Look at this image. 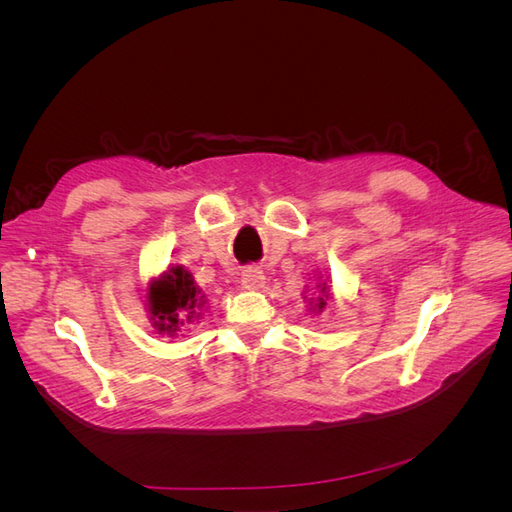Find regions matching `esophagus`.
<instances>
[{
    "label": "esophagus",
    "mask_w": 512,
    "mask_h": 512,
    "mask_svg": "<svg viewBox=\"0 0 512 512\" xmlns=\"http://www.w3.org/2000/svg\"><path fill=\"white\" fill-rule=\"evenodd\" d=\"M265 273H262L260 269H256V267H250V269H245L243 273H241V286L245 288V290H260V288H265Z\"/></svg>",
    "instance_id": "34e87169"
}]
</instances>
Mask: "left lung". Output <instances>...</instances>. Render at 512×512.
Listing matches in <instances>:
<instances>
[{
    "instance_id": "obj_1",
    "label": "left lung",
    "mask_w": 512,
    "mask_h": 512,
    "mask_svg": "<svg viewBox=\"0 0 512 512\" xmlns=\"http://www.w3.org/2000/svg\"><path fill=\"white\" fill-rule=\"evenodd\" d=\"M320 292H318V297L316 299H309V305H312V307H309V309H312V312L314 314H320L322 312V309L324 307H327V301L331 299V288L327 286V282H322V284H318L316 286ZM314 300L315 303L312 304L311 301Z\"/></svg>"
}]
</instances>
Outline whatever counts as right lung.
<instances>
[{"mask_svg": "<svg viewBox=\"0 0 512 512\" xmlns=\"http://www.w3.org/2000/svg\"><path fill=\"white\" fill-rule=\"evenodd\" d=\"M145 299L153 329L166 333L168 337L177 335L183 324L198 322L207 303L192 273L181 265L170 267L156 280H151Z\"/></svg>", "mask_w": 512, "mask_h": 512, "instance_id": "right-lung-1", "label": "right lung"}]
</instances>
